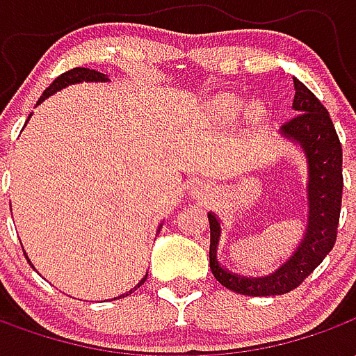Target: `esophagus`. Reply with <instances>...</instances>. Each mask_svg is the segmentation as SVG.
Returning <instances> with one entry per match:
<instances>
[{
  "instance_id": "obj_1",
  "label": "esophagus",
  "mask_w": 356,
  "mask_h": 356,
  "mask_svg": "<svg viewBox=\"0 0 356 356\" xmlns=\"http://www.w3.org/2000/svg\"><path fill=\"white\" fill-rule=\"evenodd\" d=\"M211 191H213V188H211V186L209 185H206V183H198V185H196V193L200 194V196H209V194H211Z\"/></svg>"
}]
</instances>
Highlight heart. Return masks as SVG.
Wrapping results in <instances>:
<instances>
[{
	"mask_svg": "<svg viewBox=\"0 0 356 356\" xmlns=\"http://www.w3.org/2000/svg\"><path fill=\"white\" fill-rule=\"evenodd\" d=\"M242 108H244V101H242L240 97H234V95H223V97L216 99V104H213V110H216L217 114L225 118L236 116ZM252 116L254 118L263 116V108L259 106V104L254 106V110H252Z\"/></svg>",
	"mask_w": 356,
	"mask_h": 356,
	"instance_id": "b5f03b06",
	"label": "heart"
}]
</instances>
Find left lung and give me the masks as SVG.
Instances as JSON below:
<instances>
[{
    "label": "left lung",
    "mask_w": 356,
    "mask_h": 356,
    "mask_svg": "<svg viewBox=\"0 0 356 356\" xmlns=\"http://www.w3.org/2000/svg\"><path fill=\"white\" fill-rule=\"evenodd\" d=\"M291 110L298 112L280 127V137L301 148L307 160V219L305 232L296 250L275 273L265 276H242L225 268L217 257L221 242V221L209 219V268L225 288L242 296H282L305 280L336 244L341 211V143L328 110L299 80L293 78Z\"/></svg>",
    "instance_id": "obj_1"
}]
</instances>
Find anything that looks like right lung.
<instances>
[{
    "label": "right lung",
    "instance_id": "1",
    "mask_svg": "<svg viewBox=\"0 0 356 356\" xmlns=\"http://www.w3.org/2000/svg\"><path fill=\"white\" fill-rule=\"evenodd\" d=\"M81 81H88V83H91V81H93V83H99V81H108V76H106V74L97 72V70H89V68H72V70H68V72L60 74L57 80L53 81L49 88L43 91V95L40 97L38 104H42V102L45 101L47 97L55 95L57 91H60V89L68 88V86H74V83H81ZM30 116H32V114H30ZM160 229H162V223H160V227H158V232H160ZM24 255H26V252H24ZM26 259H28V255H26ZM28 263L32 265V261H30V259H28ZM145 280H147V276H145V278H143V280H140V282L137 284L133 290H137L140 284H145ZM133 290L125 291V293H122V296H118V298H114V299L125 298V296H129Z\"/></svg>",
    "mask_w": 356,
    "mask_h": 356
}]
</instances>
